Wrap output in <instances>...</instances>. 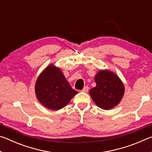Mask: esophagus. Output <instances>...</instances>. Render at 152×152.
<instances>
[{
    "mask_svg": "<svg viewBox=\"0 0 152 152\" xmlns=\"http://www.w3.org/2000/svg\"><path fill=\"white\" fill-rule=\"evenodd\" d=\"M88 89H89V88H88V86H84V88L82 89V92H88Z\"/></svg>",
    "mask_w": 152,
    "mask_h": 152,
    "instance_id": "1",
    "label": "esophagus"
}]
</instances>
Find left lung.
<instances>
[{"mask_svg": "<svg viewBox=\"0 0 152 152\" xmlns=\"http://www.w3.org/2000/svg\"><path fill=\"white\" fill-rule=\"evenodd\" d=\"M96 86L89 91L92 100L98 107L109 110L119 103L124 94V86L116 74L101 70L95 76Z\"/></svg>", "mask_w": 152, "mask_h": 152, "instance_id": "8db88e82", "label": "left lung"}]
</instances>
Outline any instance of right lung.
<instances>
[{"mask_svg": "<svg viewBox=\"0 0 152 152\" xmlns=\"http://www.w3.org/2000/svg\"><path fill=\"white\" fill-rule=\"evenodd\" d=\"M78 92L72 88L60 69L50 65L40 74L35 94L41 103L51 110L62 109Z\"/></svg>", "mask_w": 152, "mask_h": 152, "instance_id": "right-lung-1", "label": "right lung"}]
</instances>
